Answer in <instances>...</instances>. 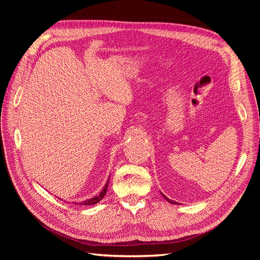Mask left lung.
Returning <instances> with one entry per match:
<instances>
[{
	"label": "left lung",
	"instance_id": "left-lung-1",
	"mask_svg": "<svg viewBox=\"0 0 260 260\" xmlns=\"http://www.w3.org/2000/svg\"><path fill=\"white\" fill-rule=\"evenodd\" d=\"M162 196H164V198H165V200H166V201H168L169 203H171V204H176V202H174V201H171V200H169L168 198H166V196H165L164 194H162Z\"/></svg>",
	"mask_w": 260,
	"mask_h": 260
}]
</instances>
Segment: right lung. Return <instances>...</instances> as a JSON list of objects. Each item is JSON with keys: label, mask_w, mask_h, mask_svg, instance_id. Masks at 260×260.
<instances>
[{"label": "right lung", "mask_w": 260, "mask_h": 260, "mask_svg": "<svg viewBox=\"0 0 260 260\" xmlns=\"http://www.w3.org/2000/svg\"><path fill=\"white\" fill-rule=\"evenodd\" d=\"M108 182H109V179H108V181H107V182H106V184H105L104 188H103V190L101 191V193H100L99 195L94 196V198H92V199H89V200H85V201L81 202V203L79 204V205H84V206H91V205H94V204H96V203H99L100 201L103 200V198H104L105 194H106V191H107V187H108ZM76 204H77V203H76Z\"/></svg>", "instance_id": "right-lung-1"}]
</instances>
